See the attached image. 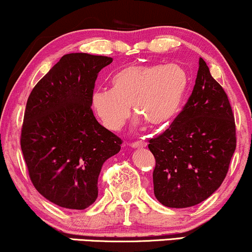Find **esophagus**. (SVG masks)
<instances>
[{
	"instance_id": "obj_1",
	"label": "esophagus",
	"mask_w": 252,
	"mask_h": 252,
	"mask_svg": "<svg viewBox=\"0 0 252 252\" xmlns=\"http://www.w3.org/2000/svg\"><path fill=\"white\" fill-rule=\"evenodd\" d=\"M131 145L132 148H143V147H147V142L144 141H135V142H131Z\"/></svg>"
}]
</instances>
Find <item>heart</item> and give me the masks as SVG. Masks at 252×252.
<instances>
[{
  "label": "heart",
  "instance_id": "1",
  "mask_svg": "<svg viewBox=\"0 0 252 252\" xmlns=\"http://www.w3.org/2000/svg\"><path fill=\"white\" fill-rule=\"evenodd\" d=\"M113 89L98 88L92 105L103 126L117 131L134 113L148 124L159 126L177 113L188 87V75L177 64H135L116 72Z\"/></svg>",
  "mask_w": 252,
  "mask_h": 252
}]
</instances>
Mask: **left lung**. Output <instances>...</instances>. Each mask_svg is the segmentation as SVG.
<instances>
[{"label":"left lung","mask_w":252,"mask_h":252,"mask_svg":"<svg viewBox=\"0 0 252 252\" xmlns=\"http://www.w3.org/2000/svg\"><path fill=\"white\" fill-rule=\"evenodd\" d=\"M148 148L156 160L154 192L165 207H193L223 183L236 149L235 117L203 59L186 105Z\"/></svg>","instance_id":"obj_1"}]
</instances>
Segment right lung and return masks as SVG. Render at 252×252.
Masks as SVG:
<instances>
[{"label":"right lung","instance_id":"1","mask_svg":"<svg viewBox=\"0 0 252 252\" xmlns=\"http://www.w3.org/2000/svg\"><path fill=\"white\" fill-rule=\"evenodd\" d=\"M108 56H62L37 82L27 101L21 149L35 189L59 207L82 210L98 196L104 162L122 139L97 122L92 94Z\"/></svg>","mask_w":252,"mask_h":252}]
</instances>
